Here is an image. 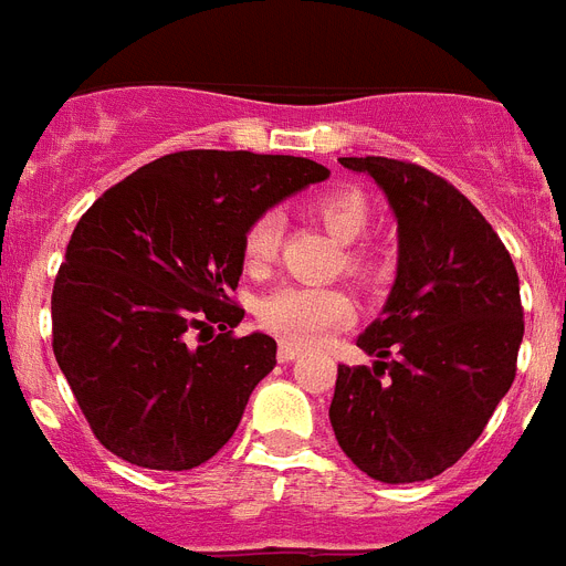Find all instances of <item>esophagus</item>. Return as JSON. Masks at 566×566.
<instances>
[{
    "instance_id": "34e87169",
    "label": "esophagus",
    "mask_w": 566,
    "mask_h": 566,
    "mask_svg": "<svg viewBox=\"0 0 566 566\" xmlns=\"http://www.w3.org/2000/svg\"><path fill=\"white\" fill-rule=\"evenodd\" d=\"M275 356H279V363H293L298 356V348H293V345H279V350H275Z\"/></svg>"
}]
</instances>
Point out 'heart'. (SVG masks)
<instances>
[{
    "label": "heart",
    "instance_id": "heart-1",
    "mask_svg": "<svg viewBox=\"0 0 566 566\" xmlns=\"http://www.w3.org/2000/svg\"><path fill=\"white\" fill-rule=\"evenodd\" d=\"M307 210L342 244H354L371 227V203L356 187L322 189V192L311 195ZM282 230L284 221L275 210L261 212L247 224L244 235H241V259H244L247 273H270L275 255H279V244H282ZM345 268L365 282H374L382 264L371 250L348 247ZM354 319L356 302L345 287L291 284V287L270 293L259 307L261 327L279 336L284 345H298V348L322 345L327 336L348 327Z\"/></svg>",
    "mask_w": 566,
    "mask_h": 566
}]
</instances>
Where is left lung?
Here are the masks:
<instances>
[{
  "label": "left lung",
  "mask_w": 566,
  "mask_h": 566,
  "mask_svg": "<svg viewBox=\"0 0 566 566\" xmlns=\"http://www.w3.org/2000/svg\"><path fill=\"white\" fill-rule=\"evenodd\" d=\"M386 192L400 232L388 305L339 365L331 426L368 478L417 483L454 467L510 391L524 307L510 250L467 195L394 158H339Z\"/></svg>",
  "instance_id": "obj_1"
}]
</instances>
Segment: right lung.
Segmentation results:
<instances>
[{
  "instance_id": "obj_1",
  "label": "right lung",
  "mask_w": 566,
  "mask_h": 566,
  "mask_svg": "<svg viewBox=\"0 0 566 566\" xmlns=\"http://www.w3.org/2000/svg\"><path fill=\"white\" fill-rule=\"evenodd\" d=\"M316 160L189 149L140 166L80 218L51 293V345L94 437L135 467H201L273 371L235 336L247 224L327 178ZM222 331L214 334V327Z\"/></svg>"
}]
</instances>
